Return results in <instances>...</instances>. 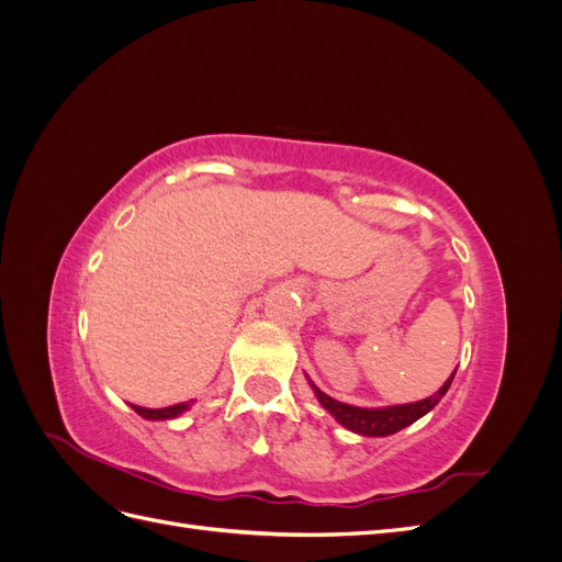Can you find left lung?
Returning <instances> with one entry per match:
<instances>
[{"mask_svg":"<svg viewBox=\"0 0 562 562\" xmlns=\"http://www.w3.org/2000/svg\"><path fill=\"white\" fill-rule=\"evenodd\" d=\"M457 372V368H454ZM454 372L446 380V384L440 386L434 396L422 398L415 403H403V405H386V407H359V405H349L342 401H335L310 380V386L316 394L318 403L326 407V411L335 417V422L342 424L345 429L359 434V436H370V438H380V436H391L405 427H411L419 417L431 413L438 405V401L448 394V389L454 380Z\"/></svg>","mask_w":562,"mask_h":562,"instance_id":"1","label":"left lung"}]
</instances>
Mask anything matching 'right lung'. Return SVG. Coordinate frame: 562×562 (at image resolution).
<instances>
[{
    "label": "right lung",
    "instance_id": "1",
    "mask_svg": "<svg viewBox=\"0 0 562 562\" xmlns=\"http://www.w3.org/2000/svg\"><path fill=\"white\" fill-rule=\"evenodd\" d=\"M192 405H194V401L178 403V405H168V407H140V405H133V403H131V407H133L135 413H138L140 417H145V419H151V422H157V419H176V417H180L182 413L190 411Z\"/></svg>",
    "mask_w": 562,
    "mask_h": 562
}]
</instances>
